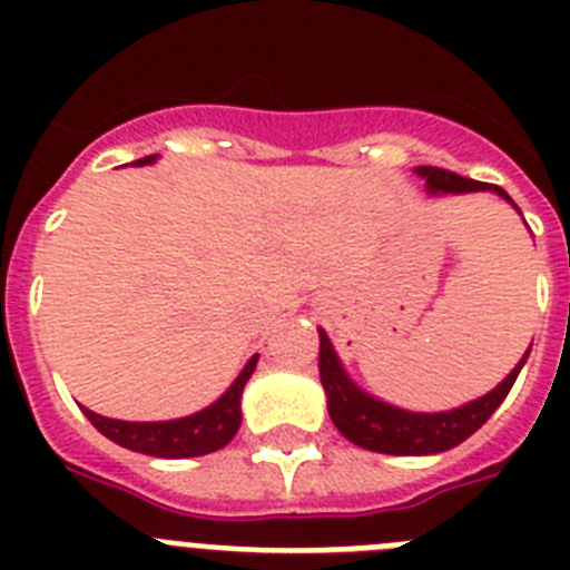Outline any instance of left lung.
Masks as SVG:
<instances>
[{
	"mask_svg": "<svg viewBox=\"0 0 570 570\" xmlns=\"http://www.w3.org/2000/svg\"><path fill=\"white\" fill-rule=\"evenodd\" d=\"M416 174L425 176V185L431 194H471V190H493L502 199L513 205L511 196L500 185H485L476 179H465L460 174L442 168H416ZM517 208V205H513ZM531 347L525 351L511 374L493 387L491 394L480 400L468 402V405L454 407V411H440V414H414V411H402L396 405L376 400L365 394L351 376L345 374L328 334L320 328V380L325 394H328V414L340 434L351 440L354 445L376 451V454H394V456H422V454H442L448 448H456L465 442L473 431H480L488 422V416L502 405L511 385L520 376Z\"/></svg>",
	"mask_w": 570,
	"mask_h": 570,
	"instance_id": "left-lung-1",
	"label": "left lung"
}]
</instances>
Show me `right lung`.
<instances>
[{
  "mask_svg": "<svg viewBox=\"0 0 570 570\" xmlns=\"http://www.w3.org/2000/svg\"><path fill=\"white\" fill-rule=\"evenodd\" d=\"M156 156H145V159H136L134 165H150ZM256 360H259V354L250 356L248 365L242 367L239 376L234 380V385L214 405H208L199 414L183 416V420L122 422L94 414L88 407H85V416H88L90 425L97 428L99 434H105L116 445L136 451V454L163 456V460H188V456L214 454V451L228 445L236 436V431H239L242 387L254 374Z\"/></svg>",
  "mask_w": 570,
  "mask_h": 570,
  "instance_id": "1",
  "label": "right lung"
}]
</instances>
